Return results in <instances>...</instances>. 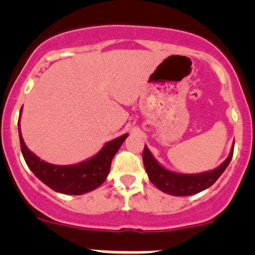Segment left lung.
<instances>
[{
	"label": "left lung",
	"instance_id": "1",
	"mask_svg": "<svg viewBox=\"0 0 255 255\" xmlns=\"http://www.w3.org/2000/svg\"><path fill=\"white\" fill-rule=\"evenodd\" d=\"M233 149H235V142L232 144L227 159L217 168L204 171V173L184 174L169 170L154 158L146 145H144L143 163L149 180L160 191L173 195V196H191L208 189L217 181L218 177L222 175L223 171L232 160Z\"/></svg>",
	"mask_w": 255,
	"mask_h": 255
}]
</instances>
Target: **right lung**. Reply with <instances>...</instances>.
<instances>
[{"label":"right lung","instance_id":"right-lung-1","mask_svg":"<svg viewBox=\"0 0 255 255\" xmlns=\"http://www.w3.org/2000/svg\"><path fill=\"white\" fill-rule=\"evenodd\" d=\"M22 115V109H20ZM20 150L28 168L38 179L51 190L65 195H84L97 189L107 179L111 169V161L125 142L128 134L121 135L105 144L101 150L91 158L73 165H55L42 160L25 145L18 123Z\"/></svg>","mask_w":255,"mask_h":255}]
</instances>
